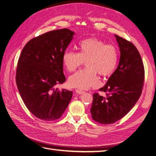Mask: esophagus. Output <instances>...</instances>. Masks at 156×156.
Wrapping results in <instances>:
<instances>
[{"mask_svg": "<svg viewBox=\"0 0 156 156\" xmlns=\"http://www.w3.org/2000/svg\"><path fill=\"white\" fill-rule=\"evenodd\" d=\"M75 92H76V93H77L79 94H84V92H85L84 91L82 90H79V89L75 90Z\"/></svg>", "mask_w": 156, "mask_h": 156, "instance_id": "esophagus-1", "label": "esophagus"}]
</instances>
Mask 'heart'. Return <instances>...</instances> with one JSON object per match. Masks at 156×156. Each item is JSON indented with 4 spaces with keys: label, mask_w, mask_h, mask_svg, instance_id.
Segmentation results:
<instances>
[{
    "label": "heart",
    "mask_w": 156,
    "mask_h": 156,
    "mask_svg": "<svg viewBox=\"0 0 156 156\" xmlns=\"http://www.w3.org/2000/svg\"><path fill=\"white\" fill-rule=\"evenodd\" d=\"M79 53L66 50L62 55V62L69 72L85 63L87 68L78 71L69 77V85L87 90L99 84L98 73L102 77L114 73L119 61V50L111 44H107L96 37H90L79 42Z\"/></svg>",
    "instance_id": "1"
}]
</instances>
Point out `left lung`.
<instances>
[{"instance_id": "left-lung-1", "label": "left lung", "mask_w": 156, "mask_h": 156, "mask_svg": "<svg viewBox=\"0 0 156 156\" xmlns=\"http://www.w3.org/2000/svg\"><path fill=\"white\" fill-rule=\"evenodd\" d=\"M120 51L119 64L105 85L99 90L103 96L93 94L90 108L92 119L98 123L110 124L129 112L141 94L144 80V68L140 55L131 41L115 35Z\"/></svg>"}]
</instances>
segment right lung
<instances>
[{"instance_id":"add662e5","label":"right lung","mask_w":156,"mask_h":156,"mask_svg":"<svg viewBox=\"0 0 156 156\" xmlns=\"http://www.w3.org/2000/svg\"><path fill=\"white\" fill-rule=\"evenodd\" d=\"M68 29L54 30L31 39L18 60L16 84L25 105L33 115L45 121L61 117L73 92L54 87L66 81L62 55L73 39Z\"/></svg>"}]
</instances>
